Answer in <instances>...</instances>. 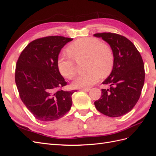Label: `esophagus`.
I'll list each match as a JSON object with an SVG mask.
<instances>
[{
	"mask_svg": "<svg viewBox=\"0 0 156 156\" xmlns=\"http://www.w3.org/2000/svg\"><path fill=\"white\" fill-rule=\"evenodd\" d=\"M80 90H81V91H84V92H89L90 90V88H81V89H80Z\"/></svg>",
	"mask_w": 156,
	"mask_h": 156,
	"instance_id": "34e87169",
	"label": "esophagus"
}]
</instances>
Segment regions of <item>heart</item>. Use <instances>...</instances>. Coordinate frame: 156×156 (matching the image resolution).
Listing matches in <instances>:
<instances>
[{
    "label": "heart",
    "instance_id": "b5f03b06",
    "mask_svg": "<svg viewBox=\"0 0 156 156\" xmlns=\"http://www.w3.org/2000/svg\"><path fill=\"white\" fill-rule=\"evenodd\" d=\"M70 56L61 55L57 60L60 73L67 79H73L76 70L73 59L76 61L86 59L88 72L79 75L73 83L75 88H85L97 83L101 78V73H109L114 64V55L108 45L101 43L95 37H84L75 40L67 48Z\"/></svg>",
    "mask_w": 156,
    "mask_h": 156
}]
</instances>
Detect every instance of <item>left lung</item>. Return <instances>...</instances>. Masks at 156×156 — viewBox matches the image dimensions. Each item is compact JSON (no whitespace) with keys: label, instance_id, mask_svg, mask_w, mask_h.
<instances>
[{"label":"left lung","instance_id":"left-lung-1","mask_svg":"<svg viewBox=\"0 0 156 156\" xmlns=\"http://www.w3.org/2000/svg\"><path fill=\"white\" fill-rule=\"evenodd\" d=\"M110 45L114 55L112 72L103 84L101 96L94 102L97 110L109 117H119L131 111L140 98L144 85V62L135 45L124 36L115 33H96Z\"/></svg>","mask_w":156,"mask_h":156}]
</instances>
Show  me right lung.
<instances>
[{"label":"right lung","mask_w":156,"mask_h":156,"mask_svg":"<svg viewBox=\"0 0 156 156\" xmlns=\"http://www.w3.org/2000/svg\"><path fill=\"white\" fill-rule=\"evenodd\" d=\"M72 38L58 36L31 41L17 61L15 81L23 103L36 119L58 120L70 110L72 94L77 90H62L67 85L57 67L60 51Z\"/></svg>","instance_id":"obj_1"}]
</instances>
